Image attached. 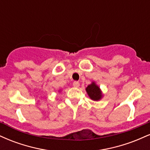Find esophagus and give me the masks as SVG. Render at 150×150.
Here are the masks:
<instances>
[{
  "instance_id": "esophagus-1",
  "label": "esophagus",
  "mask_w": 150,
  "mask_h": 150,
  "mask_svg": "<svg viewBox=\"0 0 150 150\" xmlns=\"http://www.w3.org/2000/svg\"><path fill=\"white\" fill-rule=\"evenodd\" d=\"M73 86L75 87H78L79 86H80V82H77V81H75V82H73Z\"/></svg>"
}]
</instances>
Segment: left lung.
Masks as SVG:
<instances>
[{"label":"left lung","instance_id":"obj_1","mask_svg":"<svg viewBox=\"0 0 150 150\" xmlns=\"http://www.w3.org/2000/svg\"><path fill=\"white\" fill-rule=\"evenodd\" d=\"M87 94H88L89 97L92 99V100L97 101L99 100L102 97V94L100 91V89L98 86L96 85L94 82H92L91 85L87 86L86 88Z\"/></svg>","mask_w":150,"mask_h":150}]
</instances>
